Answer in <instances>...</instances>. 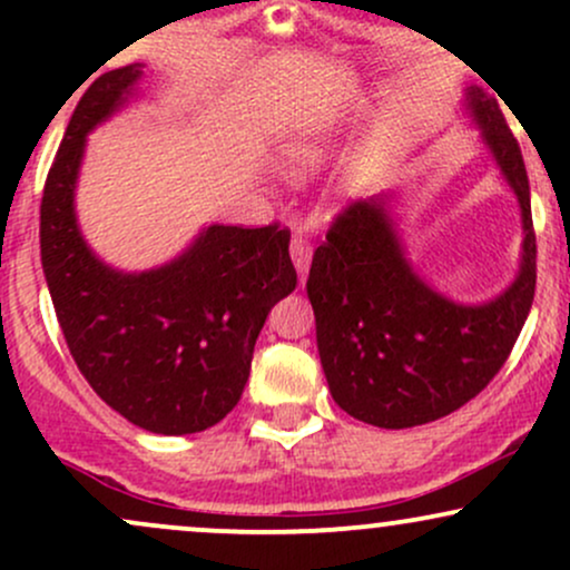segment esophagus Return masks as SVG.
Segmentation results:
<instances>
[{
  "label": "esophagus",
  "mask_w": 570,
  "mask_h": 570,
  "mask_svg": "<svg viewBox=\"0 0 570 570\" xmlns=\"http://www.w3.org/2000/svg\"><path fill=\"white\" fill-rule=\"evenodd\" d=\"M289 254H292L294 271H297V276H299V284H305V278H307V267H311V257H313V248H311V244H307L305 238H292V244H289Z\"/></svg>",
  "instance_id": "esophagus-1"
}]
</instances>
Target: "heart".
I'll list each match as a JSON object with an SVG mask.
<instances>
[{"mask_svg":"<svg viewBox=\"0 0 570 570\" xmlns=\"http://www.w3.org/2000/svg\"><path fill=\"white\" fill-rule=\"evenodd\" d=\"M326 158V141L313 134H297L281 144V166L294 179H305Z\"/></svg>","mask_w":570,"mask_h":570,"instance_id":"1","label":"heart"}]
</instances>
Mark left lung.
Instances as JSON below:
<instances>
[{"instance_id": "left-lung-1", "label": "left lung", "mask_w": 570, "mask_h": 570, "mask_svg": "<svg viewBox=\"0 0 570 570\" xmlns=\"http://www.w3.org/2000/svg\"><path fill=\"white\" fill-rule=\"evenodd\" d=\"M463 107L520 203V267L499 297L466 305L434 289L404 252L394 193L351 203L313 254L307 299L332 399L377 429L423 426L480 394L533 303L535 235L520 147L495 98L472 85Z\"/></svg>"}]
</instances>
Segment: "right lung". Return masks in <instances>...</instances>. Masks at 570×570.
Masks as SVG:
<instances>
[{
  "mask_svg": "<svg viewBox=\"0 0 570 570\" xmlns=\"http://www.w3.org/2000/svg\"><path fill=\"white\" fill-rule=\"evenodd\" d=\"M144 63L85 90L45 181L42 271L77 367L104 402L166 436L212 429L238 404L271 307L297 286L289 230L208 225L179 257L141 273L96 257L75 195L88 134L139 96Z\"/></svg>",
  "mask_w": 570,
  "mask_h": 570,
  "instance_id": "right-lung-1",
  "label": "right lung"
}]
</instances>
